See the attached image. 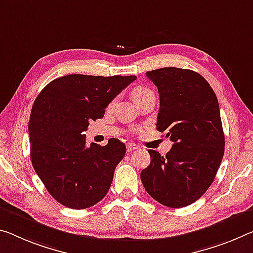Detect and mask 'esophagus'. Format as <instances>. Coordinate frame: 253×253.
Listing matches in <instances>:
<instances>
[{
	"label": "esophagus",
	"mask_w": 253,
	"mask_h": 253,
	"mask_svg": "<svg viewBox=\"0 0 253 253\" xmlns=\"http://www.w3.org/2000/svg\"><path fill=\"white\" fill-rule=\"evenodd\" d=\"M138 148V146L137 145H135V144H127V151L128 152H131V151H134V150H137Z\"/></svg>",
	"instance_id": "34e87169"
}]
</instances>
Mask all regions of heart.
<instances>
[{"instance_id":"obj_1","label":"heart","mask_w":253,"mask_h":253,"mask_svg":"<svg viewBox=\"0 0 253 253\" xmlns=\"http://www.w3.org/2000/svg\"><path fill=\"white\" fill-rule=\"evenodd\" d=\"M131 95H133V99L135 100L136 103H139L141 101H143L144 99H146L150 97V95H154L153 91H151L150 89H147L145 86H137L133 89L131 91ZM116 102V99L111 100L110 103H109V107H112L115 105Z\"/></svg>"}]
</instances>
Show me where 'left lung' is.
Here are the masks:
<instances>
[{
	"label": "left lung",
	"mask_w": 253,
	"mask_h": 253,
	"mask_svg": "<svg viewBox=\"0 0 253 253\" xmlns=\"http://www.w3.org/2000/svg\"><path fill=\"white\" fill-rule=\"evenodd\" d=\"M158 86L156 129L174 144L166 156L148 150L150 166L141 172L147 194L171 208L195 203L214 181L225 146L215 92L197 72L178 67L150 71Z\"/></svg>",
	"instance_id": "1"
}]
</instances>
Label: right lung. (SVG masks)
<instances>
[{"label": "right lung", "instance_id": "1", "mask_svg": "<svg viewBox=\"0 0 253 253\" xmlns=\"http://www.w3.org/2000/svg\"><path fill=\"white\" fill-rule=\"evenodd\" d=\"M135 80V75L70 74L53 80L35 100L28 126L31 162L62 205L84 210L107 195L126 146L117 138L105 146H86L84 131Z\"/></svg>", "mask_w": 253, "mask_h": 253}]
</instances>
